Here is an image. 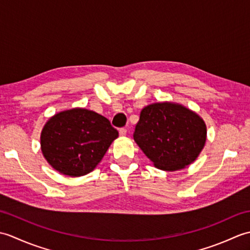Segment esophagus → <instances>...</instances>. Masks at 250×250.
<instances>
[{
	"instance_id": "obj_1",
	"label": "esophagus",
	"mask_w": 250,
	"mask_h": 250,
	"mask_svg": "<svg viewBox=\"0 0 250 250\" xmlns=\"http://www.w3.org/2000/svg\"><path fill=\"white\" fill-rule=\"evenodd\" d=\"M119 134H120L121 136H125V135L126 134V129H125V128H120V129H119Z\"/></svg>"
}]
</instances>
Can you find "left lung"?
Masks as SVG:
<instances>
[{"label": "left lung", "instance_id": "8db88e82", "mask_svg": "<svg viewBox=\"0 0 250 250\" xmlns=\"http://www.w3.org/2000/svg\"><path fill=\"white\" fill-rule=\"evenodd\" d=\"M133 139L156 167L176 171L200 155L206 141V125L182 105L155 103L142 109Z\"/></svg>", "mask_w": 250, "mask_h": 250}]
</instances>
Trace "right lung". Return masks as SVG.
Instances as JSON below:
<instances>
[{"label": "right lung", "instance_id": "right-lung-1", "mask_svg": "<svg viewBox=\"0 0 250 250\" xmlns=\"http://www.w3.org/2000/svg\"><path fill=\"white\" fill-rule=\"evenodd\" d=\"M107 118L92 110L73 108L55 115L41 135L42 151L50 166L72 177L93 171L115 139Z\"/></svg>", "mask_w": 250, "mask_h": 250}]
</instances>
